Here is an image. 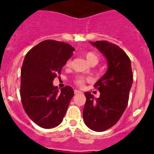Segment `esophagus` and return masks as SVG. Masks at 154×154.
Returning a JSON list of instances; mask_svg holds the SVG:
<instances>
[{
    "instance_id": "34e87169",
    "label": "esophagus",
    "mask_w": 154,
    "mask_h": 154,
    "mask_svg": "<svg viewBox=\"0 0 154 154\" xmlns=\"http://www.w3.org/2000/svg\"><path fill=\"white\" fill-rule=\"evenodd\" d=\"M74 92H75V94H81V93H82V92H81V91H79V90H75L74 91Z\"/></svg>"
}]
</instances>
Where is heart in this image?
Listing matches in <instances>:
<instances>
[{"label":"heart","instance_id":"heart-1","mask_svg":"<svg viewBox=\"0 0 154 154\" xmlns=\"http://www.w3.org/2000/svg\"><path fill=\"white\" fill-rule=\"evenodd\" d=\"M85 58H86L87 61L89 62L90 64L92 63H98L99 62V57L97 56L96 54H95L94 52H92V51H89V52H87L85 54ZM70 65V61H68L66 62V65L69 66ZM75 82L79 86H82L85 83V78L82 77V76H77L75 79Z\"/></svg>","mask_w":154,"mask_h":154}]
</instances>
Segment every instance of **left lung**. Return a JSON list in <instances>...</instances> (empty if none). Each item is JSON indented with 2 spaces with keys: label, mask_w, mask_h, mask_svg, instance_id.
<instances>
[{
  "label": "left lung",
  "mask_w": 154,
  "mask_h": 154,
  "mask_svg": "<svg viewBox=\"0 0 154 154\" xmlns=\"http://www.w3.org/2000/svg\"><path fill=\"white\" fill-rule=\"evenodd\" d=\"M104 55L107 70L94 86L100 96L95 98L89 92L83 109V120L89 129L103 132L113 126L124 112L133 84L131 62L119 46L106 41L90 42Z\"/></svg>",
  "instance_id": "8db88e82"
}]
</instances>
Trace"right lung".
Wrapping results in <instances>:
<instances>
[{"label":"right lung","instance_id":"right-lung-1","mask_svg":"<svg viewBox=\"0 0 154 154\" xmlns=\"http://www.w3.org/2000/svg\"><path fill=\"white\" fill-rule=\"evenodd\" d=\"M74 51L67 43L45 40L24 57L21 71V103L30 119L41 127L51 129L60 124L74 96L72 87L58 91L53 85V80Z\"/></svg>","mask_w":154,"mask_h":154}]
</instances>
